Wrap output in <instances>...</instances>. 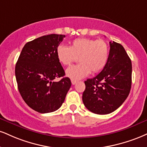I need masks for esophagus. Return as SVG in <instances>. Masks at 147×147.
<instances>
[{"mask_svg": "<svg viewBox=\"0 0 147 147\" xmlns=\"http://www.w3.org/2000/svg\"><path fill=\"white\" fill-rule=\"evenodd\" d=\"M71 82H72V85H75L76 84H77V81H75V80H71Z\"/></svg>", "mask_w": 147, "mask_h": 147, "instance_id": "esophagus-1", "label": "esophagus"}]
</instances>
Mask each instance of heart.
<instances>
[{
	"label": "heart",
	"instance_id": "1",
	"mask_svg": "<svg viewBox=\"0 0 147 147\" xmlns=\"http://www.w3.org/2000/svg\"><path fill=\"white\" fill-rule=\"evenodd\" d=\"M58 61L68 66L79 58L78 65L67 69L66 75L72 80L81 79L90 73L99 72L105 68L109 58V47L102 40L78 38L72 42L70 47L59 45L56 50Z\"/></svg>",
	"mask_w": 147,
	"mask_h": 147
}]
</instances>
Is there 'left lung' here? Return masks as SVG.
I'll use <instances>...</instances> for the list:
<instances>
[{"label": "left lung", "instance_id": "left-lung-1", "mask_svg": "<svg viewBox=\"0 0 147 147\" xmlns=\"http://www.w3.org/2000/svg\"><path fill=\"white\" fill-rule=\"evenodd\" d=\"M109 58L101 72L85 81L82 99L88 110L110 114L124 102L131 87V61L121 44L109 42Z\"/></svg>", "mask_w": 147, "mask_h": 147}]
</instances>
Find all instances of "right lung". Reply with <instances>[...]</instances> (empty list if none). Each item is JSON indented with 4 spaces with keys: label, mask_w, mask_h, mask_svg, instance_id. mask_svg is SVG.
<instances>
[{
    "label": "right lung",
    "mask_w": 147,
    "mask_h": 147,
    "mask_svg": "<svg viewBox=\"0 0 147 147\" xmlns=\"http://www.w3.org/2000/svg\"><path fill=\"white\" fill-rule=\"evenodd\" d=\"M64 35L51 34L27 42L16 64L18 88L24 102L39 113L53 112L61 107L71 86L57 57L56 50ZM57 77H63L53 82Z\"/></svg>",
    "instance_id": "1"
}]
</instances>
